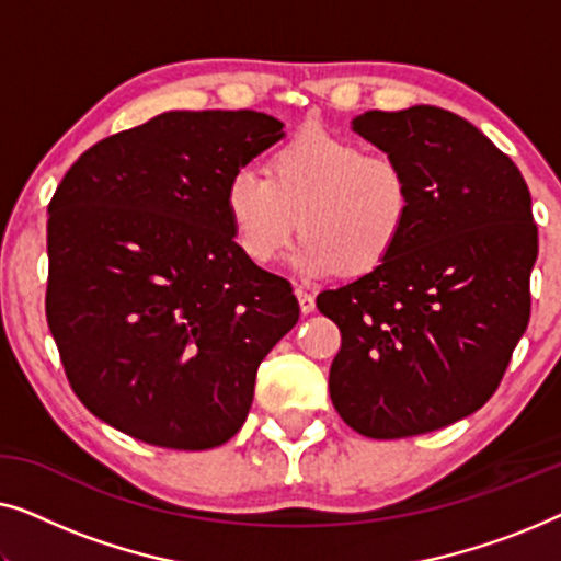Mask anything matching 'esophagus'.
Returning <instances> with one entry per match:
<instances>
[{
  "instance_id": "1",
  "label": "esophagus",
  "mask_w": 561,
  "mask_h": 561,
  "mask_svg": "<svg viewBox=\"0 0 561 561\" xmlns=\"http://www.w3.org/2000/svg\"><path fill=\"white\" fill-rule=\"evenodd\" d=\"M296 298H298V306H301L304 313H311L313 309H317V298H313L311 290L296 288Z\"/></svg>"
}]
</instances>
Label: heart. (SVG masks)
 <instances>
[{
  "instance_id": "b5f03b06",
  "label": "heart",
  "mask_w": 561,
  "mask_h": 561,
  "mask_svg": "<svg viewBox=\"0 0 561 561\" xmlns=\"http://www.w3.org/2000/svg\"><path fill=\"white\" fill-rule=\"evenodd\" d=\"M225 209L242 255L271 265L298 229L294 252L304 275H359L386 263L413 214V186L401 160L365 150L352 137L309 127L257 168H237L225 188ZM299 219L296 220L295 217Z\"/></svg>"
}]
</instances>
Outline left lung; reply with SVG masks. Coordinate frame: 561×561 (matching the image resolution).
I'll use <instances>...</instances> for the list:
<instances>
[{
  "instance_id": "8db88e82",
  "label": "left lung",
  "mask_w": 561,
  "mask_h": 561,
  "mask_svg": "<svg viewBox=\"0 0 561 561\" xmlns=\"http://www.w3.org/2000/svg\"><path fill=\"white\" fill-rule=\"evenodd\" d=\"M352 129L401 160L413 214L386 263L317 298L342 332L329 396L355 432L401 439L470 416L501 386L531 317L539 232L516 163L457 114L373 110Z\"/></svg>"
}]
</instances>
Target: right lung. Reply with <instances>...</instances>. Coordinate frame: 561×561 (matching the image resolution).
<instances>
[{"instance_id": "add662e5", "label": "right lung", "mask_w": 561, "mask_h": 561, "mask_svg": "<svg viewBox=\"0 0 561 561\" xmlns=\"http://www.w3.org/2000/svg\"><path fill=\"white\" fill-rule=\"evenodd\" d=\"M280 137L263 112H163L68 168L48 206L45 317L104 424L186 451L240 432L298 301L237 248L225 188Z\"/></svg>"}]
</instances>
